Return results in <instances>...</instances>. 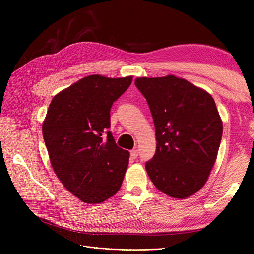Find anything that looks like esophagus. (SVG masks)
I'll list each match as a JSON object with an SVG mask.
<instances>
[{
  "label": "esophagus",
  "instance_id": "esophagus-1",
  "mask_svg": "<svg viewBox=\"0 0 254 254\" xmlns=\"http://www.w3.org/2000/svg\"><path fill=\"white\" fill-rule=\"evenodd\" d=\"M130 155H131V157L133 159H136L137 156H139V150H137V149H132L131 151H130Z\"/></svg>",
  "mask_w": 254,
  "mask_h": 254
}]
</instances>
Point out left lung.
<instances>
[{
  "label": "left lung",
  "instance_id": "left-lung-1",
  "mask_svg": "<svg viewBox=\"0 0 254 254\" xmlns=\"http://www.w3.org/2000/svg\"><path fill=\"white\" fill-rule=\"evenodd\" d=\"M156 128L155 156L145 167L162 193L188 198L200 190L216 161L222 122L211 94L174 75L134 81Z\"/></svg>",
  "mask_w": 254,
  "mask_h": 254
}]
</instances>
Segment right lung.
Instances as JSON below:
<instances>
[{
    "label": "right lung",
    "mask_w": 254,
    "mask_h": 254,
    "mask_svg": "<svg viewBox=\"0 0 254 254\" xmlns=\"http://www.w3.org/2000/svg\"><path fill=\"white\" fill-rule=\"evenodd\" d=\"M132 76L90 75L53 97L42 124L51 164L65 189L86 203H101L118 193L129 152L115 144L110 128L112 104Z\"/></svg>",
    "instance_id": "obj_1"
}]
</instances>
